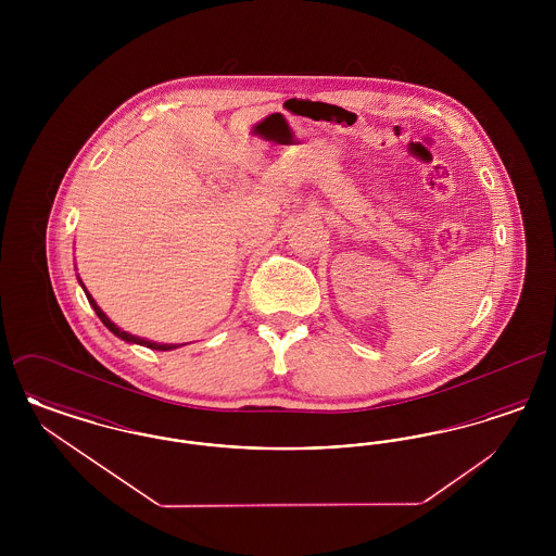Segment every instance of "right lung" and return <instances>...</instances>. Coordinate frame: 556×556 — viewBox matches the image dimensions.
<instances>
[{
	"label": "right lung",
	"instance_id": "add662e5",
	"mask_svg": "<svg viewBox=\"0 0 556 556\" xmlns=\"http://www.w3.org/2000/svg\"><path fill=\"white\" fill-rule=\"evenodd\" d=\"M83 286V283H80ZM87 293V300H89V304L93 306V311H96V315L100 317V320L106 325L108 329L116 336V338H121V340H125V342H132V344L146 345V348H152V350H173V348H179V345H170V344H156V342H148V340H141V338H135L131 333H127V331H123V329H118L110 318L102 313V308L96 304V300L89 295V291H85Z\"/></svg>",
	"mask_w": 556,
	"mask_h": 556
}]
</instances>
